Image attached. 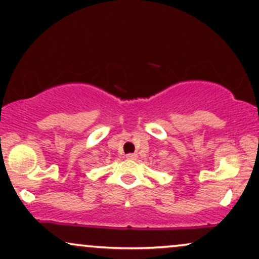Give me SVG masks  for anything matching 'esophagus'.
I'll list each match as a JSON object with an SVG mask.
<instances>
[{"instance_id":"esophagus-1","label":"esophagus","mask_w":259,"mask_h":259,"mask_svg":"<svg viewBox=\"0 0 259 259\" xmlns=\"http://www.w3.org/2000/svg\"><path fill=\"white\" fill-rule=\"evenodd\" d=\"M136 158H137V154H135V153L126 154V159H129V160H136Z\"/></svg>"}]
</instances>
